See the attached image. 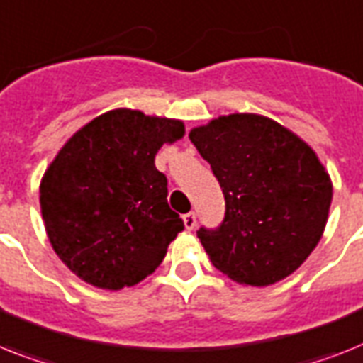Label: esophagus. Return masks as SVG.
<instances>
[{
	"mask_svg": "<svg viewBox=\"0 0 363 363\" xmlns=\"http://www.w3.org/2000/svg\"><path fill=\"white\" fill-rule=\"evenodd\" d=\"M184 225H186L188 231H191V229L196 228V212H188V214H184Z\"/></svg>",
	"mask_w": 363,
	"mask_h": 363,
	"instance_id": "1",
	"label": "esophagus"
}]
</instances>
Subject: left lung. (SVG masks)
Listing matches in <instances>:
<instances>
[{
  "mask_svg": "<svg viewBox=\"0 0 363 363\" xmlns=\"http://www.w3.org/2000/svg\"><path fill=\"white\" fill-rule=\"evenodd\" d=\"M225 197V216L197 237L212 264L238 284L287 278L323 237L332 182L317 155L276 121L218 117L190 132Z\"/></svg>",
  "mask_w": 363,
  "mask_h": 363,
  "instance_id": "1",
  "label": "left lung"
}]
</instances>
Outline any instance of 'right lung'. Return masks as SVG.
I'll list each match as a JSON object with an SVG mask.
<instances>
[{"mask_svg":"<svg viewBox=\"0 0 363 363\" xmlns=\"http://www.w3.org/2000/svg\"><path fill=\"white\" fill-rule=\"evenodd\" d=\"M184 135L175 119L111 110L76 132L40 182V211L54 252L100 289L132 287L156 270L184 229L155 166L164 143Z\"/></svg>","mask_w":363,"mask_h":363,"instance_id":"obj_1","label":"right lung"}]
</instances>
